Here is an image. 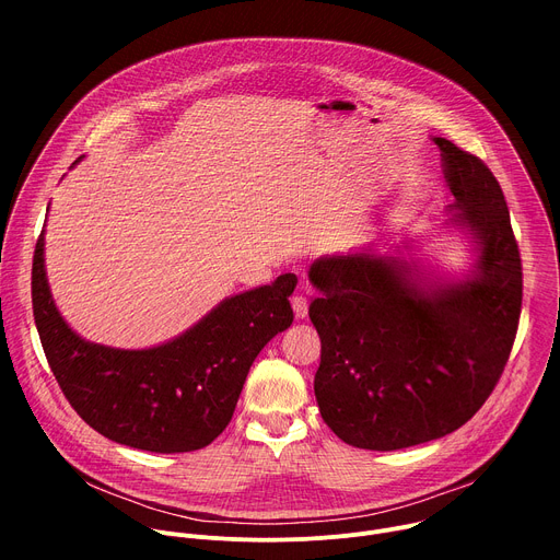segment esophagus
Instances as JSON below:
<instances>
[{
	"label": "esophagus",
	"instance_id": "esophagus-1",
	"mask_svg": "<svg viewBox=\"0 0 560 560\" xmlns=\"http://www.w3.org/2000/svg\"><path fill=\"white\" fill-rule=\"evenodd\" d=\"M292 310H294V316L296 318H305L307 316V299L303 294V285L294 292L292 296Z\"/></svg>",
	"mask_w": 560,
	"mask_h": 560
}]
</instances>
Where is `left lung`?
<instances>
[{"mask_svg": "<svg viewBox=\"0 0 560 560\" xmlns=\"http://www.w3.org/2000/svg\"><path fill=\"white\" fill-rule=\"evenodd\" d=\"M434 143L454 195L447 225L465 230L476 253L469 275L430 279L372 246L318 257L307 272L322 292L307 310L322 337L318 412L361 450H404L467 423L518 328L523 268L503 190L481 159L443 137Z\"/></svg>", "mask_w": 560, "mask_h": 560, "instance_id": "8db88e82", "label": "left lung"}]
</instances>
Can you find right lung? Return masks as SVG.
<instances>
[{
  "label": "right lung",
  "mask_w": 560,
  "mask_h": 560,
  "mask_svg": "<svg viewBox=\"0 0 560 560\" xmlns=\"http://www.w3.org/2000/svg\"><path fill=\"white\" fill-rule=\"evenodd\" d=\"M294 285V275H281L223 299L162 346L121 350L63 322L46 279L44 232L33 257L35 326L68 404L106 439L159 454L201 450L225 430L253 361L292 324Z\"/></svg>",
  "instance_id": "right-lung-1"
}]
</instances>
